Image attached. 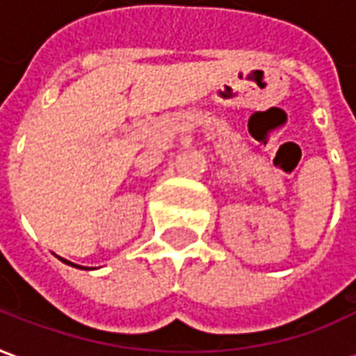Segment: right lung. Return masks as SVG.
<instances>
[{"instance_id": "add662e5", "label": "right lung", "mask_w": 356, "mask_h": 356, "mask_svg": "<svg viewBox=\"0 0 356 356\" xmlns=\"http://www.w3.org/2000/svg\"><path fill=\"white\" fill-rule=\"evenodd\" d=\"M63 261H65V263H70V261H66V259H63ZM70 265H74V263H70ZM74 267H80V265H74ZM80 268H83V267H80Z\"/></svg>"}]
</instances>
